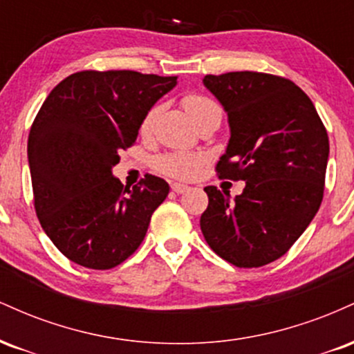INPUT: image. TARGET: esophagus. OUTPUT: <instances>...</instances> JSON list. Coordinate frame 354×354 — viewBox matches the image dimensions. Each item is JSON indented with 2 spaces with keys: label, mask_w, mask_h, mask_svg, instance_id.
<instances>
[{
  "label": "esophagus",
  "mask_w": 354,
  "mask_h": 354,
  "mask_svg": "<svg viewBox=\"0 0 354 354\" xmlns=\"http://www.w3.org/2000/svg\"><path fill=\"white\" fill-rule=\"evenodd\" d=\"M171 189L174 191V193L181 194V193H186V191L189 189V186L188 185H183V183H173Z\"/></svg>",
  "instance_id": "obj_1"
}]
</instances>
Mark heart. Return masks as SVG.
Wrapping results in <instances>:
<instances>
[{
  "instance_id": "1",
  "label": "heart",
  "mask_w": 354,
  "mask_h": 354,
  "mask_svg": "<svg viewBox=\"0 0 354 354\" xmlns=\"http://www.w3.org/2000/svg\"><path fill=\"white\" fill-rule=\"evenodd\" d=\"M183 106H185L186 113L193 118L194 121H198L203 115L209 111V109L218 108V104L213 100L206 98L201 95H186L183 98ZM161 113L160 104H154L146 111L140 124L141 135H149L153 131V126L156 123V118ZM203 163V156L198 153H168L163 154L156 160V168L158 171L163 174H168L171 178H180V180H188L193 178L198 173L200 166Z\"/></svg>"
}]
</instances>
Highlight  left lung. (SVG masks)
Here are the masks:
<instances>
[{
  "mask_svg": "<svg viewBox=\"0 0 354 354\" xmlns=\"http://www.w3.org/2000/svg\"><path fill=\"white\" fill-rule=\"evenodd\" d=\"M203 83L225 106L231 129L218 176L246 181L234 200L206 186L203 236L231 265L265 266L318 213L330 154L326 128L306 93L281 76L233 71L206 75Z\"/></svg>",
  "mask_w": 354,
  "mask_h": 354,
  "instance_id": "8db88e82",
  "label": "left lung"
}]
</instances>
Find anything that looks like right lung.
I'll list each match as a JSON object with an SVG mask.
<instances>
[{
  "label": "right lung",
  "mask_w": 354,
  "mask_h": 354,
  "mask_svg": "<svg viewBox=\"0 0 354 354\" xmlns=\"http://www.w3.org/2000/svg\"><path fill=\"white\" fill-rule=\"evenodd\" d=\"M178 76L129 70L73 73L39 108L28 161L35 209L44 233L76 265L111 270L128 259L148 231L169 185L146 174L126 188L111 168L135 145L141 120Z\"/></svg>",
  "instance_id": "obj_1"
}]
</instances>
